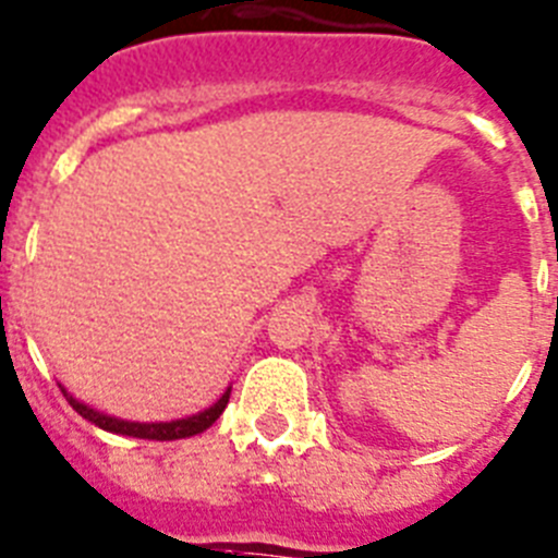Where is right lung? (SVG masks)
Listing matches in <instances>:
<instances>
[{
    "mask_svg": "<svg viewBox=\"0 0 558 558\" xmlns=\"http://www.w3.org/2000/svg\"><path fill=\"white\" fill-rule=\"evenodd\" d=\"M63 396L69 398L71 407H74L85 421L94 423V426L105 428V432L126 434V437H137V439H185V437H193V434H202L204 428H209L218 417H221V412L229 403V390H227L216 403H213V407L198 412V415L182 417V421H168V423H135V421H121V417L105 415V412H99V409L76 401L69 390H63Z\"/></svg>",
    "mask_w": 558,
    "mask_h": 558,
    "instance_id": "obj_1",
    "label": "right lung"
}]
</instances>
